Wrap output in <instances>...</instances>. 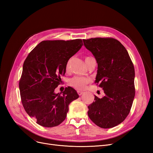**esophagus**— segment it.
<instances>
[{
	"label": "esophagus",
	"mask_w": 153,
	"mask_h": 153,
	"mask_svg": "<svg viewBox=\"0 0 153 153\" xmlns=\"http://www.w3.org/2000/svg\"><path fill=\"white\" fill-rule=\"evenodd\" d=\"M77 92H78V94L79 96H81L83 93H84V92H82L81 91H77Z\"/></svg>",
	"instance_id": "1"
}]
</instances>
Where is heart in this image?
Instances as JSON below:
<instances>
[{
	"label": "heart",
	"mask_w": 153,
	"mask_h": 153,
	"mask_svg": "<svg viewBox=\"0 0 153 153\" xmlns=\"http://www.w3.org/2000/svg\"><path fill=\"white\" fill-rule=\"evenodd\" d=\"M91 58V57H86L85 58V62H87L88 60ZM69 64H70V60H69V61L66 63V70H68L69 69ZM89 82V80L87 78L76 76H74L72 78H71V79L69 80V85H71L73 87L76 88V89H77L82 90L85 87L86 84Z\"/></svg>",
	"instance_id": "obj_1"
}]
</instances>
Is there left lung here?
Returning <instances> with one entry per match:
<instances>
[{"label": "left lung", "instance_id": "8db88e82", "mask_svg": "<svg viewBox=\"0 0 153 153\" xmlns=\"http://www.w3.org/2000/svg\"><path fill=\"white\" fill-rule=\"evenodd\" d=\"M85 48L98 63L95 83L105 96L88 106L91 121L101 128H110L126 118L135 98V69L128 51L117 39L96 38L83 39Z\"/></svg>", "mask_w": 153, "mask_h": 153}]
</instances>
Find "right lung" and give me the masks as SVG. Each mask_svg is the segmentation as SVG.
Listing matches in <instances>:
<instances>
[{
	"label": "right lung",
	"instance_id": "1",
	"mask_svg": "<svg viewBox=\"0 0 153 153\" xmlns=\"http://www.w3.org/2000/svg\"><path fill=\"white\" fill-rule=\"evenodd\" d=\"M82 45L80 39L43 41L27 57L19 88L24 108L37 124L47 128L58 126L65 120L69 103L79 97L71 87L62 94L54 91L66 73L68 60Z\"/></svg>",
	"mask_w": 153,
	"mask_h": 153
}]
</instances>
